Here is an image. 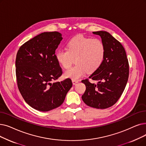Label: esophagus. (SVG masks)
<instances>
[{
    "label": "esophagus",
    "mask_w": 146,
    "mask_h": 146,
    "mask_svg": "<svg viewBox=\"0 0 146 146\" xmlns=\"http://www.w3.org/2000/svg\"><path fill=\"white\" fill-rule=\"evenodd\" d=\"M78 82V80H72V83L73 85H76Z\"/></svg>",
    "instance_id": "esophagus-1"
}]
</instances>
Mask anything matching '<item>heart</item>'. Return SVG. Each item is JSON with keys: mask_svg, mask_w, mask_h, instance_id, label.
I'll use <instances>...</instances> for the list:
<instances>
[{"mask_svg": "<svg viewBox=\"0 0 146 146\" xmlns=\"http://www.w3.org/2000/svg\"><path fill=\"white\" fill-rule=\"evenodd\" d=\"M106 53L105 44L101 39L78 35L68 42L67 49L56 50L55 57L64 68L70 67L74 59L76 64L66 70L64 76L72 80H78L88 71H96L103 64Z\"/></svg>", "mask_w": 146, "mask_h": 146, "instance_id": "heart-1", "label": "heart"}]
</instances>
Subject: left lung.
<instances>
[{
    "mask_svg": "<svg viewBox=\"0 0 146 146\" xmlns=\"http://www.w3.org/2000/svg\"><path fill=\"white\" fill-rule=\"evenodd\" d=\"M105 44L106 53L101 66L89 78L98 80L91 84L89 79L82 80L86 91L82 96L91 107L104 109L115 104L125 90L129 77V63L125 50L117 40L105 31H94Z\"/></svg>",
    "mask_w": 146,
    "mask_h": 146,
    "instance_id": "1",
    "label": "left lung"
}]
</instances>
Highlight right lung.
Instances as JSON below:
<instances>
[{
    "label": "right lung",
    "instance_id": "obj_1",
    "mask_svg": "<svg viewBox=\"0 0 146 146\" xmlns=\"http://www.w3.org/2000/svg\"><path fill=\"white\" fill-rule=\"evenodd\" d=\"M62 39L57 31L44 32L21 45L15 60L18 90L33 109L48 111L60 106L72 86L70 79L50 82L60 77L62 68L55 57Z\"/></svg>",
    "mask_w": 146,
    "mask_h": 146
}]
</instances>
